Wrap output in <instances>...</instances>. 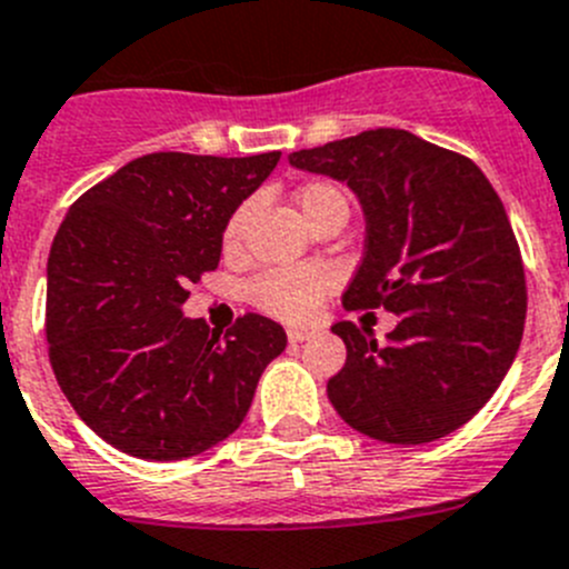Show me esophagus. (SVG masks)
Segmentation results:
<instances>
[{"label":"esophagus","mask_w":569,"mask_h":569,"mask_svg":"<svg viewBox=\"0 0 569 569\" xmlns=\"http://www.w3.org/2000/svg\"><path fill=\"white\" fill-rule=\"evenodd\" d=\"M312 332L310 330H301V327H290L288 330V341L290 343H301V341H307V338H310Z\"/></svg>","instance_id":"1"}]
</instances>
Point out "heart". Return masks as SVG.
<instances>
[{
	"label": "heart",
	"instance_id": "1",
	"mask_svg": "<svg viewBox=\"0 0 569 569\" xmlns=\"http://www.w3.org/2000/svg\"><path fill=\"white\" fill-rule=\"evenodd\" d=\"M296 206H299L305 222H310L319 211L330 206H347L343 191L327 180H312L296 191ZM250 220V206L237 208L231 220L226 222L222 231V248L228 253L239 250L244 239V228ZM336 276L327 268L316 264H301V268H273L259 273L248 284V301L257 305L259 310L270 312L281 321H310L319 312L321 301L330 293Z\"/></svg>",
	"mask_w": 569,
	"mask_h": 569
}]
</instances>
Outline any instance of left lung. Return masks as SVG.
I'll return each instance as SVG.
<instances>
[{
	"instance_id": "left-lung-1",
	"label": "left lung",
	"mask_w": 569,
	"mask_h": 569,
	"mask_svg": "<svg viewBox=\"0 0 569 569\" xmlns=\"http://www.w3.org/2000/svg\"><path fill=\"white\" fill-rule=\"evenodd\" d=\"M290 166L347 182L367 248L347 310H383L378 343L338 321L347 363L327 383L343 423L372 440L420 446L466 426L491 400L522 341L528 290L502 200L473 160L406 129L301 149Z\"/></svg>"
}]
</instances>
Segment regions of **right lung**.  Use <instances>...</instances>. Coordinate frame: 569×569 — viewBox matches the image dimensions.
I'll use <instances>...</instances> for the list:
<instances>
[{
    "instance_id": "add662e5",
    "label": "right lung",
    "mask_w": 569,
    "mask_h": 569,
    "mask_svg": "<svg viewBox=\"0 0 569 569\" xmlns=\"http://www.w3.org/2000/svg\"><path fill=\"white\" fill-rule=\"evenodd\" d=\"M279 158L143 154L67 211L47 259L50 363L76 415L123 455L169 462L226 440L288 347L257 312L222 338L182 316L186 288L220 264L226 222Z\"/></svg>"
}]
</instances>
